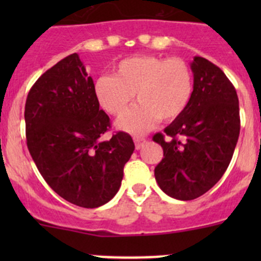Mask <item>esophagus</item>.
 I'll list each match as a JSON object with an SVG mask.
<instances>
[{
	"mask_svg": "<svg viewBox=\"0 0 261 261\" xmlns=\"http://www.w3.org/2000/svg\"><path fill=\"white\" fill-rule=\"evenodd\" d=\"M134 143H135V147H136V149L140 150L141 147L145 145L146 139H145V138H141V136H135V138H134Z\"/></svg>",
	"mask_w": 261,
	"mask_h": 261,
	"instance_id": "esophagus-1",
	"label": "esophagus"
}]
</instances>
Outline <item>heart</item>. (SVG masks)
Wrapping results in <instances>:
<instances>
[{
  "instance_id": "1",
  "label": "heart",
  "mask_w": 261,
  "mask_h": 261,
  "mask_svg": "<svg viewBox=\"0 0 261 261\" xmlns=\"http://www.w3.org/2000/svg\"><path fill=\"white\" fill-rule=\"evenodd\" d=\"M97 103L115 117L125 115L133 96L136 105L117 126L141 135L158 120L169 122L186 111L193 94V75L184 60L140 55L123 59L112 75H99L93 84Z\"/></svg>"
}]
</instances>
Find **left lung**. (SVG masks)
Returning <instances> with one entry per match:
<instances>
[{
  "instance_id": "obj_1",
  "label": "left lung",
  "mask_w": 261,
  "mask_h": 261,
  "mask_svg": "<svg viewBox=\"0 0 261 261\" xmlns=\"http://www.w3.org/2000/svg\"><path fill=\"white\" fill-rule=\"evenodd\" d=\"M193 94L186 111L152 140L164 158L155 167L158 186L180 201L198 198L227 169L240 134L235 87L210 60L194 57Z\"/></svg>"
}]
</instances>
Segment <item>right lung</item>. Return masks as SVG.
Instances as JSON below:
<instances>
[{
    "label": "right lung",
    "mask_w": 261,
    "mask_h": 261,
    "mask_svg": "<svg viewBox=\"0 0 261 261\" xmlns=\"http://www.w3.org/2000/svg\"><path fill=\"white\" fill-rule=\"evenodd\" d=\"M25 123L31 158L55 193L84 208L114 198L135 145L122 131L102 140L110 117L99 109L93 80L77 53L58 62L31 87Z\"/></svg>",
    "instance_id": "add662e5"
}]
</instances>
